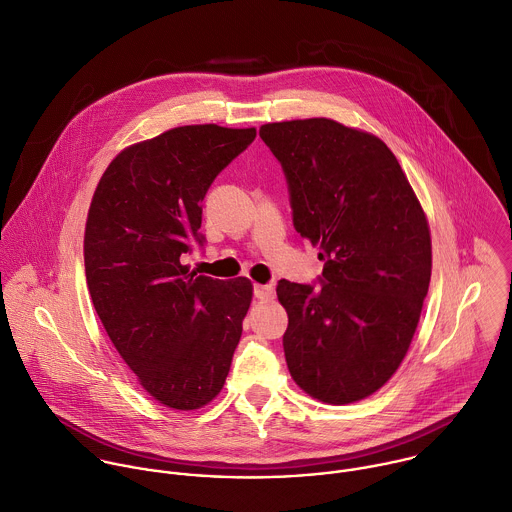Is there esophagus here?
I'll return each instance as SVG.
<instances>
[{"instance_id":"1","label":"esophagus","mask_w":512,"mask_h":512,"mask_svg":"<svg viewBox=\"0 0 512 512\" xmlns=\"http://www.w3.org/2000/svg\"><path fill=\"white\" fill-rule=\"evenodd\" d=\"M253 297L259 301H271L275 297V287L273 285H255Z\"/></svg>"}]
</instances>
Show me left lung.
I'll return each instance as SVG.
<instances>
[{"label": "left lung", "mask_w": 512, "mask_h": 512, "mask_svg": "<svg viewBox=\"0 0 512 512\" xmlns=\"http://www.w3.org/2000/svg\"><path fill=\"white\" fill-rule=\"evenodd\" d=\"M295 231L319 247L323 275L277 283L283 349L311 397L347 405L381 389L405 359L431 283V233L393 151L333 119L267 123Z\"/></svg>", "instance_id": "obj_1"}]
</instances>
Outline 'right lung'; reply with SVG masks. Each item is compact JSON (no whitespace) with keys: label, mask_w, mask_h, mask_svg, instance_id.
Returning <instances> with one entry per match:
<instances>
[{"label":"right lung","mask_w":512,"mask_h":512,"mask_svg":"<svg viewBox=\"0 0 512 512\" xmlns=\"http://www.w3.org/2000/svg\"><path fill=\"white\" fill-rule=\"evenodd\" d=\"M257 131L185 125L121 151L105 169L85 225L93 307L121 359L161 405L193 411L219 395L253 285L189 273L215 177Z\"/></svg>","instance_id":"right-lung-1"}]
</instances>
